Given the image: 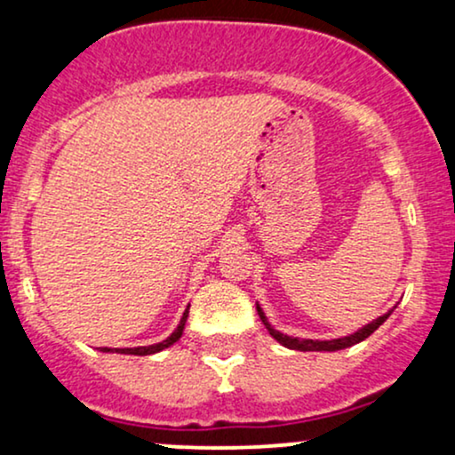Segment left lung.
Segmentation results:
<instances>
[{
  "label": "left lung",
  "instance_id": "1",
  "mask_svg": "<svg viewBox=\"0 0 455 455\" xmlns=\"http://www.w3.org/2000/svg\"><path fill=\"white\" fill-rule=\"evenodd\" d=\"M257 312H259L260 321H263V325L267 327V331L271 333V338H274V340H278L282 347L293 348V351H329V353H333V351H342V348H348V347H353V344L365 340V338H368L370 333L377 331V329L383 325L385 321H387L389 315L394 310H389L387 315L374 318L372 323H368V325H363L362 329H357V331H355V333H348V336H344V338H333V340H306V338L286 336V333L275 331V329L269 325L267 316H265L263 307H260L259 304H257Z\"/></svg>",
  "mask_w": 455,
  "mask_h": 455
}]
</instances>
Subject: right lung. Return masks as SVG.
<instances>
[{"instance_id":"add662e5","label":"right lung","mask_w":455,"mask_h":455,"mask_svg":"<svg viewBox=\"0 0 455 455\" xmlns=\"http://www.w3.org/2000/svg\"><path fill=\"white\" fill-rule=\"evenodd\" d=\"M188 310H190V306L186 307L184 316H181V321H180V325H177L175 331L171 333V336L166 338V340H162V342H158V344H149V347H134V348H108V347H102L100 351H102V353H122V355H140V357H143V355H154V353L164 351V348H169L171 344H175L177 340H180L181 333H184Z\"/></svg>"}]
</instances>
